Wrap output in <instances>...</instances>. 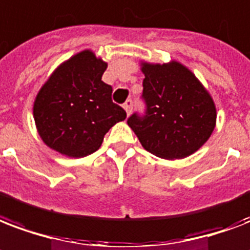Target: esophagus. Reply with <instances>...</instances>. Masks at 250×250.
<instances>
[{"instance_id": "1", "label": "esophagus", "mask_w": 250, "mask_h": 250, "mask_svg": "<svg viewBox=\"0 0 250 250\" xmlns=\"http://www.w3.org/2000/svg\"><path fill=\"white\" fill-rule=\"evenodd\" d=\"M132 106H133L132 101H131V100L125 101V104H123V107H125V112H127V114H129V112L132 111Z\"/></svg>"}]
</instances>
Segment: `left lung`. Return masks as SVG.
Returning <instances> with one entry per match:
<instances>
[{"label": "left lung", "instance_id": "obj_1", "mask_svg": "<svg viewBox=\"0 0 250 250\" xmlns=\"http://www.w3.org/2000/svg\"><path fill=\"white\" fill-rule=\"evenodd\" d=\"M144 115L128 118L144 149L167 160L184 159L205 144L215 128L216 108L191 70L178 62H142Z\"/></svg>", "mask_w": 250, "mask_h": 250}]
</instances>
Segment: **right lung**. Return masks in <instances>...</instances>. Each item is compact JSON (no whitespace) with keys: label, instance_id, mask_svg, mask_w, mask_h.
I'll return each instance as SVG.
<instances>
[{"label":"right lung","instance_id":"obj_1","mask_svg":"<svg viewBox=\"0 0 250 250\" xmlns=\"http://www.w3.org/2000/svg\"><path fill=\"white\" fill-rule=\"evenodd\" d=\"M107 64L90 49L59 65L34 102V119L42 140L59 153L83 157L95 152L104 136L127 114L111 100L102 81Z\"/></svg>","mask_w":250,"mask_h":250}]
</instances>
